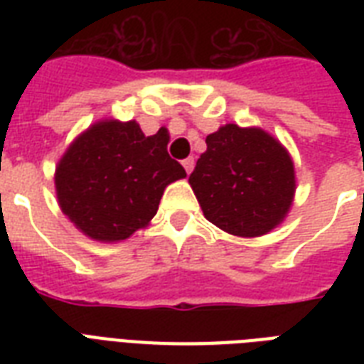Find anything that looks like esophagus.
<instances>
[{
    "instance_id": "1",
    "label": "esophagus",
    "mask_w": 364,
    "mask_h": 364,
    "mask_svg": "<svg viewBox=\"0 0 364 364\" xmlns=\"http://www.w3.org/2000/svg\"><path fill=\"white\" fill-rule=\"evenodd\" d=\"M181 164H183V168H185V171H187V173H191V171H193V168H194V159H193V156H188V159L183 160Z\"/></svg>"
}]
</instances>
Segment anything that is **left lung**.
<instances>
[{
	"label": "left lung",
	"mask_w": 364,
	"mask_h": 364,
	"mask_svg": "<svg viewBox=\"0 0 364 364\" xmlns=\"http://www.w3.org/2000/svg\"><path fill=\"white\" fill-rule=\"evenodd\" d=\"M188 177L204 217L238 238H259L287 217L296 191L294 162L259 126L225 124L205 137Z\"/></svg>",
	"instance_id": "left-lung-1"
}]
</instances>
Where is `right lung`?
Instances as JSON below:
<instances>
[{
    "instance_id": "add662e5",
    "label": "right lung",
    "mask_w": 364,
    "mask_h": 364,
    "mask_svg": "<svg viewBox=\"0 0 364 364\" xmlns=\"http://www.w3.org/2000/svg\"><path fill=\"white\" fill-rule=\"evenodd\" d=\"M168 134L104 119L71 141L54 171L60 210L90 240L115 243L151 223L170 183L187 177Z\"/></svg>"
}]
</instances>
